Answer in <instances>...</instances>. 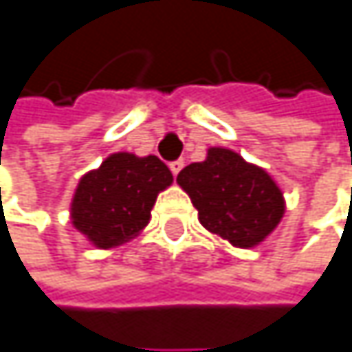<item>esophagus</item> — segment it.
<instances>
[{
    "instance_id": "esophagus-1",
    "label": "esophagus",
    "mask_w": 352,
    "mask_h": 352,
    "mask_svg": "<svg viewBox=\"0 0 352 352\" xmlns=\"http://www.w3.org/2000/svg\"><path fill=\"white\" fill-rule=\"evenodd\" d=\"M168 168H170V173L175 175V177H177V175H179V170L184 168V160H173V162L168 164Z\"/></svg>"
}]
</instances>
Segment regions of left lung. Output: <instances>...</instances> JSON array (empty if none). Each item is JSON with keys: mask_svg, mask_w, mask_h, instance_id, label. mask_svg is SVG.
Instances as JSON below:
<instances>
[{"mask_svg": "<svg viewBox=\"0 0 352 352\" xmlns=\"http://www.w3.org/2000/svg\"><path fill=\"white\" fill-rule=\"evenodd\" d=\"M177 184L198 208L210 234L238 248L261 244L284 217V194L269 173L228 148H210L206 160L188 164Z\"/></svg>", "mask_w": 352, "mask_h": 352, "instance_id": "left-lung-1", "label": "left lung"}]
</instances>
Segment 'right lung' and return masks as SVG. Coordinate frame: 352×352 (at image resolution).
<instances>
[{"instance_id":"1","label":"right lung","mask_w":352,"mask_h":352,"mask_svg":"<svg viewBox=\"0 0 352 352\" xmlns=\"http://www.w3.org/2000/svg\"><path fill=\"white\" fill-rule=\"evenodd\" d=\"M173 184L158 156L110 154L83 175L70 204V219L91 244L112 248L138 236L150 221L156 196Z\"/></svg>"}]
</instances>
